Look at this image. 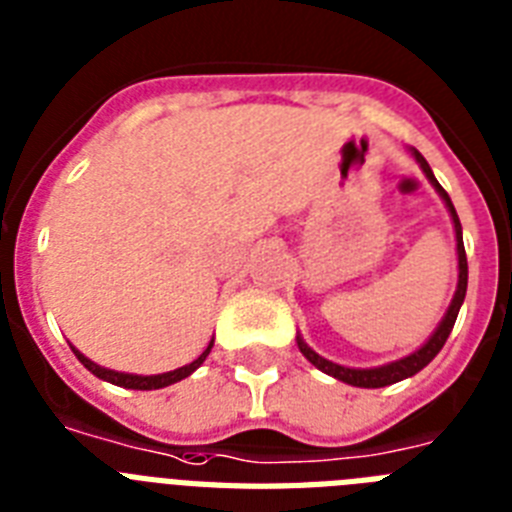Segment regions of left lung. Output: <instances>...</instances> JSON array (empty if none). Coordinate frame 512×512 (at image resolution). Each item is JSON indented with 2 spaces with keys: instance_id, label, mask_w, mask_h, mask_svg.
Here are the masks:
<instances>
[{
  "instance_id": "1",
  "label": "left lung",
  "mask_w": 512,
  "mask_h": 512,
  "mask_svg": "<svg viewBox=\"0 0 512 512\" xmlns=\"http://www.w3.org/2000/svg\"><path fill=\"white\" fill-rule=\"evenodd\" d=\"M408 151H411V156L418 162V167H421V172L426 175V180H429V183H432V188L439 193V198L445 201L447 211H450V219H453V227H455V251H458V287H455L453 301H450V306H447L445 316H442V322L437 324V329L432 332V337H429V340H426L421 348H416L405 358H398V361L384 363V366H371V369H350V366H340V363H335V361H327V358L319 356L314 348H308L306 340H303L301 335L295 337V342H298L301 353L308 358V361L314 363L316 369L324 371V374H329V377L340 379V382L353 384V387H366V390L403 382V379L418 374V371L424 369L426 363L437 356L439 350H442V345L447 342V337H450V332H453V324H455V319H458V311H460V306H463V298H466V287H468V261H466V248H463V227H460L458 211H455L453 201H450V196L445 193V188L437 183V177H434L429 162H426L424 156L418 154L416 149H408Z\"/></svg>"
}]
</instances>
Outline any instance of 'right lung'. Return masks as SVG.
Instances as JSON below:
<instances>
[{"mask_svg":"<svg viewBox=\"0 0 512 512\" xmlns=\"http://www.w3.org/2000/svg\"><path fill=\"white\" fill-rule=\"evenodd\" d=\"M211 348H214V340L206 345L204 353H201V356H198L193 363H185V366H180V369L164 371V374H151V377H141V374H125V371H114V369H104V366H99V363H94L91 358L83 356L78 348H73V353L78 356V361L83 363L88 371H91V374H96V377L104 379V382L117 384V387H128V390H162V387H170V384H175V382H180V379L190 377V374H193V371H196L198 366L206 361V356L211 353Z\"/></svg>","mask_w":512,"mask_h":512,"instance_id":"1","label":"right lung"}]
</instances>
